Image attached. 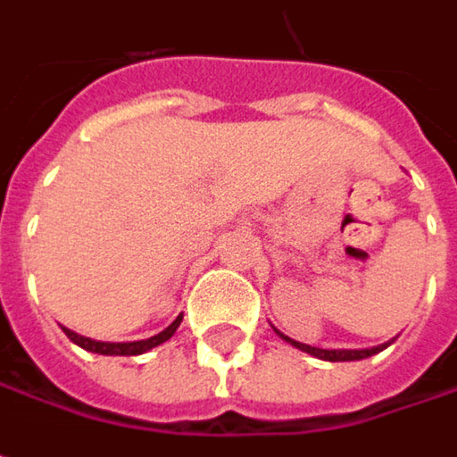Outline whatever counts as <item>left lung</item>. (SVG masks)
Here are the masks:
<instances>
[{"label":"left lung","mask_w":457,"mask_h":457,"mask_svg":"<svg viewBox=\"0 0 457 457\" xmlns=\"http://www.w3.org/2000/svg\"><path fill=\"white\" fill-rule=\"evenodd\" d=\"M278 332V329H276ZM287 343H291L294 347H299V350H304L309 355H314V358H322V361H332V363H337V361H363V358H370V355H376V353H381L384 347H388L391 343H384V345H376V347H366V350H325V347H312L304 345V343H296V340H291L287 337L284 332H278Z\"/></svg>","instance_id":"1"}]
</instances>
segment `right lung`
<instances>
[{
	"label": "right lung",
	"instance_id": "add662e5",
	"mask_svg": "<svg viewBox=\"0 0 457 457\" xmlns=\"http://www.w3.org/2000/svg\"><path fill=\"white\" fill-rule=\"evenodd\" d=\"M181 320H184V314H179V317H176V320H173L163 332L153 335V337H148V340H135V343H102V340L84 337V335H79V332H73V329L69 328H63V332L69 335L71 343H76V345L84 347V350H89V353H99V355H140V353H148V350H153V347H158L161 343L170 340V337H173V332H176L179 325H181Z\"/></svg>",
	"mask_w": 457,
	"mask_h": 457
}]
</instances>
